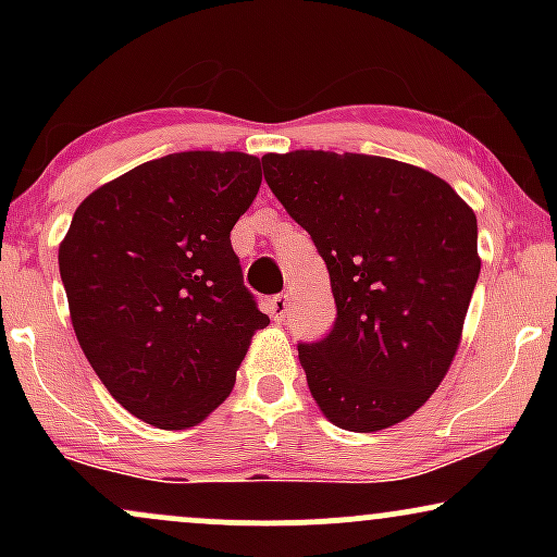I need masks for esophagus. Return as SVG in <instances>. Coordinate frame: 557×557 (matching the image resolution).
Here are the masks:
<instances>
[{"label":"esophagus","instance_id":"34e87169","mask_svg":"<svg viewBox=\"0 0 557 557\" xmlns=\"http://www.w3.org/2000/svg\"><path fill=\"white\" fill-rule=\"evenodd\" d=\"M287 309H290V304H287V296H272L267 300V314L272 317V322L283 324L285 317H287Z\"/></svg>","mask_w":557,"mask_h":557}]
</instances>
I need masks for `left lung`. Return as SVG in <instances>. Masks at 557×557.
I'll use <instances>...</instances> for the list:
<instances>
[{"label": "left lung", "mask_w": 557, "mask_h": 557, "mask_svg": "<svg viewBox=\"0 0 557 557\" xmlns=\"http://www.w3.org/2000/svg\"><path fill=\"white\" fill-rule=\"evenodd\" d=\"M264 181L314 240L337 317L298 343L332 424L380 432L411 417L450 369L479 280L476 216L443 177L385 157L267 154Z\"/></svg>", "instance_id": "obj_1"}]
</instances>
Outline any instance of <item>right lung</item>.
Returning a JSON list of instances; mask_svg holds the SVG:
<instances>
[{
  "label": "right lung",
  "mask_w": 557,
  "mask_h": 557,
  "mask_svg": "<svg viewBox=\"0 0 557 557\" xmlns=\"http://www.w3.org/2000/svg\"><path fill=\"white\" fill-rule=\"evenodd\" d=\"M261 162L181 151L138 164L75 209L60 274L83 354L110 395L159 430H188L227 398L257 330L230 230Z\"/></svg>",
  "instance_id": "1"
}]
</instances>
